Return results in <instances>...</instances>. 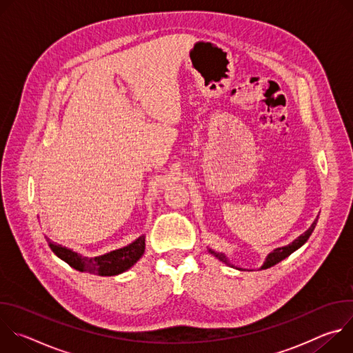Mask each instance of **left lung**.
I'll list each match as a JSON object with an SVG mask.
<instances>
[{
    "label": "left lung",
    "instance_id": "8db88e82",
    "mask_svg": "<svg viewBox=\"0 0 353 353\" xmlns=\"http://www.w3.org/2000/svg\"><path fill=\"white\" fill-rule=\"evenodd\" d=\"M317 221H319V216L314 219V222L312 223V226H310L305 233H301V234H300L297 239H294L292 243H289V244H286V245H283V247H278V248L272 250L271 253L267 256V259H265V261H264V264L261 265L260 270H267V268H271V267L276 265L278 263H281L282 260H285L286 257H289L292 253H294L296 250H299L301 245H303V244L309 240V237L312 236V233H313V230H314V228H316V225H317ZM208 251H210V253H211L214 257H216L219 261L225 263V264L229 265V267L236 268V267L229 261V259H228L223 253H219V251H215V250H212L211 247H208ZM237 270H240V268H237Z\"/></svg>",
    "mask_w": 353,
    "mask_h": 353
}]
</instances>
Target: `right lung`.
<instances>
[{
    "instance_id": "1",
    "label": "right lung",
    "mask_w": 353,
    "mask_h": 353,
    "mask_svg": "<svg viewBox=\"0 0 353 353\" xmlns=\"http://www.w3.org/2000/svg\"><path fill=\"white\" fill-rule=\"evenodd\" d=\"M44 237L50 248L53 250V253L72 268L81 272H89L102 276H113L128 271L145 253V234L139 236L137 240L123 248L113 250L110 253L97 257H83L77 251L52 241L47 236Z\"/></svg>"
}]
</instances>
